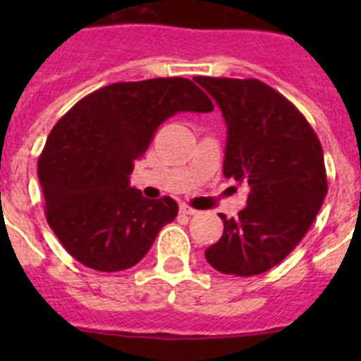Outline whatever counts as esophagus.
<instances>
[{
	"label": "esophagus",
	"mask_w": 361,
	"mask_h": 361,
	"mask_svg": "<svg viewBox=\"0 0 361 361\" xmlns=\"http://www.w3.org/2000/svg\"><path fill=\"white\" fill-rule=\"evenodd\" d=\"M180 213H183V215H195L197 209H193V208H190V206H186V204H183V206H180Z\"/></svg>",
	"instance_id": "1"
}]
</instances>
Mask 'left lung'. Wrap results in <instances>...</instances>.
Listing matches in <instances>:
<instances>
[{"label": "left lung", "instance_id": "obj_1", "mask_svg": "<svg viewBox=\"0 0 361 361\" xmlns=\"http://www.w3.org/2000/svg\"><path fill=\"white\" fill-rule=\"evenodd\" d=\"M228 126L224 177L250 186L247 206L224 220L206 260L224 275L253 276L295 250L327 193L324 149L298 108L258 79L195 78Z\"/></svg>", "mask_w": 361, "mask_h": 361}]
</instances>
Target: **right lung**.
Masks as SVG:
<instances>
[{"label":"right lung","instance_id":"right-lung-1","mask_svg":"<svg viewBox=\"0 0 361 361\" xmlns=\"http://www.w3.org/2000/svg\"><path fill=\"white\" fill-rule=\"evenodd\" d=\"M212 110L190 79L157 78L103 86L57 121L37 175L47 222L78 262L104 273L141 262L178 206L130 186L133 162L168 117Z\"/></svg>","mask_w":361,"mask_h":361}]
</instances>
